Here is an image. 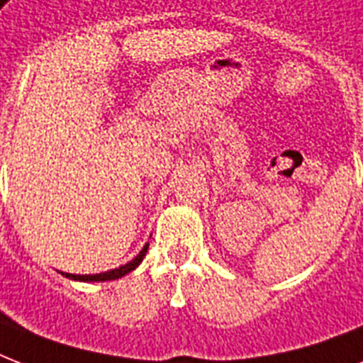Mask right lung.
<instances>
[{
  "label": "right lung",
  "mask_w": 363,
  "mask_h": 363,
  "mask_svg": "<svg viewBox=\"0 0 363 363\" xmlns=\"http://www.w3.org/2000/svg\"><path fill=\"white\" fill-rule=\"evenodd\" d=\"M148 250V242L145 247L141 248V252L137 254L135 258L128 262V264L121 265V267H116V269H111V271H105V273H96V275H71V273H62L64 277L67 279H73V281H81V282H104V281H115V279H121V277L128 275L131 271L135 269L137 265L141 264L143 258H145V254Z\"/></svg>",
  "instance_id": "right-lung-1"
}]
</instances>
